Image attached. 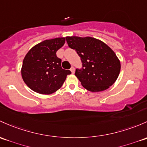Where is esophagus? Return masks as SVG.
Instances as JSON below:
<instances>
[{
	"instance_id": "1",
	"label": "esophagus",
	"mask_w": 147,
	"mask_h": 147,
	"mask_svg": "<svg viewBox=\"0 0 147 147\" xmlns=\"http://www.w3.org/2000/svg\"><path fill=\"white\" fill-rule=\"evenodd\" d=\"M70 71H71V72H72V73H74V72H75V67H71Z\"/></svg>"
}]
</instances>
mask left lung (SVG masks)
<instances>
[{
    "label": "left lung",
    "mask_w": 147,
    "mask_h": 147,
    "mask_svg": "<svg viewBox=\"0 0 147 147\" xmlns=\"http://www.w3.org/2000/svg\"><path fill=\"white\" fill-rule=\"evenodd\" d=\"M69 48L74 49L82 62L75 75L88 91H104L112 86L120 71V63L113 51L105 43L92 37L67 36Z\"/></svg>",
    "instance_id": "left-lung-1"
}]
</instances>
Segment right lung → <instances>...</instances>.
I'll list each match as a JSON object with an SVG mask.
<instances>
[{
    "label": "right lung",
    "mask_w": 147,
    "mask_h": 147,
    "mask_svg": "<svg viewBox=\"0 0 147 147\" xmlns=\"http://www.w3.org/2000/svg\"><path fill=\"white\" fill-rule=\"evenodd\" d=\"M65 38L46 40L34 46L24 58L22 77L32 90L41 94H50L61 87L70 70L61 67L57 51L64 45Z\"/></svg>",
    "instance_id": "right-lung-1"
}]
</instances>
